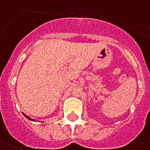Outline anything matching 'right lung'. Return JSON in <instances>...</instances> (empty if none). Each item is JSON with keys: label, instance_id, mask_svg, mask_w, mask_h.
<instances>
[{"label": "right lung", "instance_id": "right-lung-1", "mask_svg": "<svg viewBox=\"0 0 150 150\" xmlns=\"http://www.w3.org/2000/svg\"><path fill=\"white\" fill-rule=\"evenodd\" d=\"M24 115H25V117H27V118L29 119V120H31V121H34V120H33V119L32 118H30V117H29V116H27V115H25V114H24Z\"/></svg>", "mask_w": 150, "mask_h": 150}]
</instances>
